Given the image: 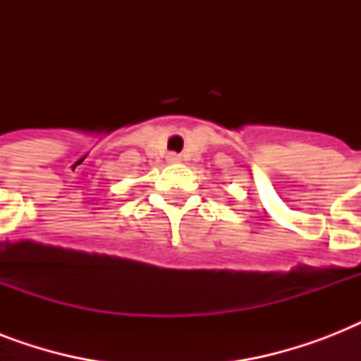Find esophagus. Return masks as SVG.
<instances>
[{
	"instance_id": "esophagus-1",
	"label": "esophagus",
	"mask_w": 361,
	"mask_h": 361,
	"mask_svg": "<svg viewBox=\"0 0 361 361\" xmlns=\"http://www.w3.org/2000/svg\"><path fill=\"white\" fill-rule=\"evenodd\" d=\"M180 155H176V153H170L169 155V163H180Z\"/></svg>"
}]
</instances>
